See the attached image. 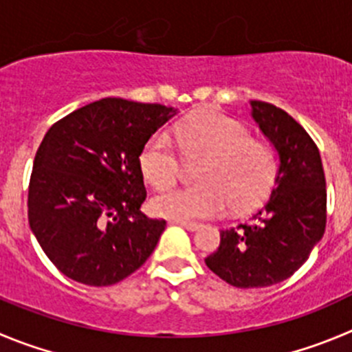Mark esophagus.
Here are the masks:
<instances>
[{
    "label": "esophagus",
    "mask_w": 352,
    "mask_h": 352,
    "mask_svg": "<svg viewBox=\"0 0 352 352\" xmlns=\"http://www.w3.org/2000/svg\"><path fill=\"white\" fill-rule=\"evenodd\" d=\"M173 224H179L182 226L184 229H187V231H196V229L199 228V224H196V222H187V221H172Z\"/></svg>",
    "instance_id": "obj_1"
}]
</instances>
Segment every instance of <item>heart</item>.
Listing matches in <instances>:
<instances>
[{
    "label": "heart",
    "instance_id": "1",
    "mask_svg": "<svg viewBox=\"0 0 352 352\" xmlns=\"http://www.w3.org/2000/svg\"><path fill=\"white\" fill-rule=\"evenodd\" d=\"M186 161H203L196 187H170L151 201L153 210L173 221H196L261 203L274 186L278 157L265 144L252 140L243 124L221 113H203L173 130ZM140 172L154 187L175 182L182 161L168 133L157 131L139 156Z\"/></svg>",
    "mask_w": 352,
    "mask_h": 352
}]
</instances>
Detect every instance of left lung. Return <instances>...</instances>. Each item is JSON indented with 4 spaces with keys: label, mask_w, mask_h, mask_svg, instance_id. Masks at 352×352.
Masks as SVG:
<instances>
[{
    "label": "left lung",
    "mask_w": 352,
    "mask_h": 352,
    "mask_svg": "<svg viewBox=\"0 0 352 352\" xmlns=\"http://www.w3.org/2000/svg\"><path fill=\"white\" fill-rule=\"evenodd\" d=\"M252 116L280 154L271 198L250 222L222 229L205 264L238 288L271 287L307 261L327 226V182L320 151L287 111L252 100Z\"/></svg>",
    "instance_id": "left-lung-1"
}]
</instances>
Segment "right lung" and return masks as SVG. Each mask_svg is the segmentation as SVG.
Instances as JSON below:
<instances>
[{
	"mask_svg": "<svg viewBox=\"0 0 352 352\" xmlns=\"http://www.w3.org/2000/svg\"><path fill=\"white\" fill-rule=\"evenodd\" d=\"M173 114L161 104L102 98L47 131L29 180L28 217L62 274L109 287L153 254L166 222L139 210L147 196L139 156Z\"/></svg>",
	"mask_w": 352,
	"mask_h": 352,
	"instance_id": "1",
	"label": "right lung"
}]
</instances>
